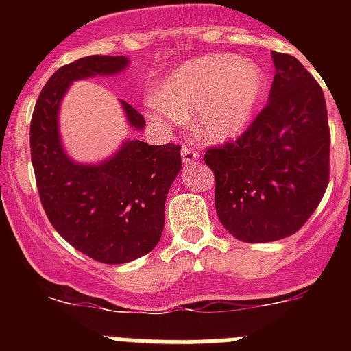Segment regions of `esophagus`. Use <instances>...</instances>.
I'll list each match as a JSON object with an SVG mask.
<instances>
[{
  "mask_svg": "<svg viewBox=\"0 0 351 351\" xmlns=\"http://www.w3.org/2000/svg\"><path fill=\"white\" fill-rule=\"evenodd\" d=\"M181 158H182V163H184V165H193L195 161L198 160V153L195 151L193 147H188V145H184V147L181 149Z\"/></svg>",
  "mask_w": 351,
  "mask_h": 351,
  "instance_id": "esophagus-1",
  "label": "esophagus"
}]
</instances>
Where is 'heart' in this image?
<instances>
[{
  "label": "heart",
  "mask_w": 351,
  "mask_h": 351,
  "mask_svg": "<svg viewBox=\"0 0 351 351\" xmlns=\"http://www.w3.org/2000/svg\"><path fill=\"white\" fill-rule=\"evenodd\" d=\"M265 91L262 68L232 54H207L178 66L149 96L147 110L160 125H182L195 114L204 138L223 142L250 126Z\"/></svg>",
  "instance_id": "b5f03b06"
}]
</instances>
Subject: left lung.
<instances>
[{
  "label": "left lung",
  "mask_w": 351,
  "mask_h": 351,
  "mask_svg": "<svg viewBox=\"0 0 351 351\" xmlns=\"http://www.w3.org/2000/svg\"><path fill=\"white\" fill-rule=\"evenodd\" d=\"M269 104L234 142L209 147L216 213L243 243H272L311 218L328 184L330 130L320 84L293 56L272 52Z\"/></svg>",
  "instance_id": "8db88e82"
}]
</instances>
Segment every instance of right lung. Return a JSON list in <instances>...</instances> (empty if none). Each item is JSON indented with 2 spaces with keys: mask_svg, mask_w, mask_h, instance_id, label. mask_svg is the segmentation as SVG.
Returning a JSON list of instances; mask_svg holds the SVG:
<instances>
[{
  "mask_svg": "<svg viewBox=\"0 0 351 351\" xmlns=\"http://www.w3.org/2000/svg\"><path fill=\"white\" fill-rule=\"evenodd\" d=\"M125 56H88L64 64L47 80L31 117V163L49 221L61 237L101 263H126L147 255L160 243L165 200L181 170V145L125 141L98 165L75 163L64 153L58 112L73 80L114 75L125 70ZM130 126L145 119L121 100Z\"/></svg>",
  "mask_w": 351,
  "mask_h": 351,
  "instance_id": "1",
  "label": "right lung"
}]
</instances>
